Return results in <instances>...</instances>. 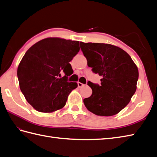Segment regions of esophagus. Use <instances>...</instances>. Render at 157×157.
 Returning a JSON list of instances; mask_svg holds the SVG:
<instances>
[{
    "mask_svg": "<svg viewBox=\"0 0 157 157\" xmlns=\"http://www.w3.org/2000/svg\"><path fill=\"white\" fill-rule=\"evenodd\" d=\"M84 84H82V83H81V82H78V87L79 88H81V87H82L83 86H84Z\"/></svg>",
    "mask_w": 157,
    "mask_h": 157,
    "instance_id": "obj_1",
    "label": "esophagus"
}]
</instances>
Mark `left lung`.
Instances as JSON below:
<instances>
[{"instance_id":"left-lung-1","label":"left lung","mask_w":157,"mask_h":157,"mask_svg":"<svg viewBox=\"0 0 157 157\" xmlns=\"http://www.w3.org/2000/svg\"><path fill=\"white\" fill-rule=\"evenodd\" d=\"M80 48L92 72L102 77L100 85L88 82L92 93L84 99L86 107L96 115L117 114L128 105L136 90L137 66L131 56L117 46L81 42Z\"/></svg>"}]
</instances>
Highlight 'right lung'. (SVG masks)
<instances>
[{
  "label": "right lung",
  "instance_id": "right-lung-1",
  "mask_svg": "<svg viewBox=\"0 0 157 157\" xmlns=\"http://www.w3.org/2000/svg\"><path fill=\"white\" fill-rule=\"evenodd\" d=\"M79 51V41L48 38L25 52L17 78L21 92L36 111L51 113L65 105L69 93L78 87L68 78L73 73L69 62ZM63 72L65 75L61 78Z\"/></svg>",
  "mask_w": 157,
  "mask_h": 157
}]
</instances>
